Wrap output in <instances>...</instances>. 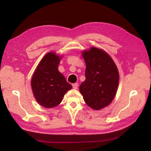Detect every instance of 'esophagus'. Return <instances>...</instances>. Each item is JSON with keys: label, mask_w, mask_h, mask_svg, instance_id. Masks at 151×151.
I'll return each mask as SVG.
<instances>
[{"label": "esophagus", "mask_w": 151, "mask_h": 151, "mask_svg": "<svg viewBox=\"0 0 151 151\" xmlns=\"http://www.w3.org/2000/svg\"><path fill=\"white\" fill-rule=\"evenodd\" d=\"M72 88L74 89H77V88H78V83H74L72 84Z\"/></svg>", "instance_id": "esophagus-1"}]
</instances>
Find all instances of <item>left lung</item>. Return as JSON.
<instances>
[{"mask_svg": "<svg viewBox=\"0 0 151 151\" xmlns=\"http://www.w3.org/2000/svg\"><path fill=\"white\" fill-rule=\"evenodd\" d=\"M86 62V80L79 91L86 103L96 110L107 106L115 98L119 83L118 68L103 50L91 47L82 53Z\"/></svg>", "mask_w": 151, "mask_h": 151, "instance_id": "1", "label": "left lung"}]
</instances>
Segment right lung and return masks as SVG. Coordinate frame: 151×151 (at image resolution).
<instances>
[{
    "label": "right lung",
    "mask_w": 151,
    "mask_h": 151,
    "mask_svg": "<svg viewBox=\"0 0 151 151\" xmlns=\"http://www.w3.org/2000/svg\"><path fill=\"white\" fill-rule=\"evenodd\" d=\"M62 57L54 52L45 55L36 67L31 79V88L34 96L42 106L50 108L60 104L72 86L58 71Z\"/></svg>",
    "instance_id": "right-lung-1"
}]
</instances>
